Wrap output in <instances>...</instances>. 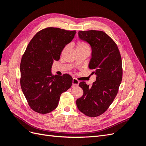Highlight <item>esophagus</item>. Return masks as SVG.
Masks as SVG:
<instances>
[{
    "instance_id": "34e87169",
    "label": "esophagus",
    "mask_w": 146,
    "mask_h": 146,
    "mask_svg": "<svg viewBox=\"0 0 146 146\" xmlns=\"http://www.w3.org/2000/svg\"><path fill=\"white\" fill-rule=\"evenodd\" d=\"M78 84H79V81L77 80V79L73 78V79H72V87L78 86Z\"/></svg>"
}]
</instances>
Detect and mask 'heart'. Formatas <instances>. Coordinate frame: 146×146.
<instances>
[{"mask_svg":"<svg viewBox=\"0 0 146 146\" xmlns=\"http://www.w3.org/2000/svg\"><path fill=\"white\" fill-rule=\"evenodd\" d=\"M76 50H86L90 51V47L88 44L83 41H78L77 42Z\"/></svg>","mask_w":146,"mask_h":146,"instance_id":"b5f03b06","label":"heart"}]
</instances>
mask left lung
<instances>
[{"label":"left lung","instance_id":"8db88e82","mask_svg":"<svg viewBox=\"0 0 146 146\" xmlns=\"http://www.w3.org/2000/svg\"><path fill=\"white\" fill-rule=\"evenodd\" d=\"M78 37L91 47L89 68L97 77L91 86L79 83L83 94L76 104L86 116L96 117L107 111L117 94L122 78L121 56L115 42L102 31H79Z\"/></svg>","mask_w":146,"mask_h":146}]
</instances>
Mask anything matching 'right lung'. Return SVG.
Wrapping results in <instances>:
<instances>
[{"label":"right lung","mask_w":146,"mask_h":146,"mask_svg":"<svg viewBox=\"0 0 146 146\" xmlns=\"http://www.w3.org/2000/svg\"><path fill=\"white\" fill-rule=\"evenodd\" d=\"M76 33V30L47 27L35 35L26 48L20 64V83L33 111L41 114L52 111L58 106L61 94L71 87L70 75L52 76L51 68Z\"/></svg>","instance_id":"1"}]
</instances>
